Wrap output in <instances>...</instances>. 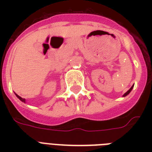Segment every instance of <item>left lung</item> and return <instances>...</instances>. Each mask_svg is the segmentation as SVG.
Segmentation results:
<instances>
[{"label":"left lung","mask_w":152,"mask_h":152,"mask_svg":"<svg viewBox=\"0 0 152 152\" xmlns=\"http://www.w3.org/2000/svg\"><path fill=\"white\" fill-rule=\"evenodd\" d=\"M132 88H133V86H132V87H131V88H130L129 90L127 92H125V94H124V95H123V96H126V95H129V93H130V91H132Z\"/></svg>","instance_id":"8db88e82"}]
</instances>
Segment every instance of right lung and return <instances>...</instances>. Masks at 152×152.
<instances>
[{"mask_svg": "<svg viewBox=\"0 0 152 152\" xmlns=\"http://www.w3.org/2000/svg\"><path fill=\"white\" fill-rule=\"evenodd\" d=\"M16 96H17V98H18V99H19L20 100V101L25 102V99H23V98H21V97H20V96H19V95H16Z\"/></svg>", "mask_w": 152, "mask_h": 152, "instance_id": "obj_1", "label": "right lung"}]
</instances>
